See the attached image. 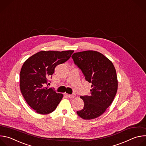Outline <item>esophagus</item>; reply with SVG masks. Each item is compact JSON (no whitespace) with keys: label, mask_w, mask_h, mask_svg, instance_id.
<instances>
[{"label":"esophagus","mask_w":146,"mask_h":146,"mask_svg":"<svg viewBox=\"0 0 146 146\" xmlns=\"http://www.w3.org/2000/svg\"><path fill=\"white\" fill-rule=\"evenodd\" d=\"M67 96L69 98H75L76 97V94H72V95H67Z\"/></svg>","instance_id":"34e87169"}]
</instances>
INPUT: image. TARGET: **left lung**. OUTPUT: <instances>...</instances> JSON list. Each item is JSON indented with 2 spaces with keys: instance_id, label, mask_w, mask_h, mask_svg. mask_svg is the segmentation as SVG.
Returning a JSON list of instances; mask_svg holds the SVG:
<instances>
[{
  "instance_id": "obj_1",
  "label": "left lung",
  "mask_w": 146,
  "mask_h": 146,
  "mask_svg": "<svg viewBox=\"0 0 146 146\" xmlns=\"http://www.w3.org/2000/svg\"><path fill=\"white\" fill-rule=\"evenodd\" d=\"M72 57L86 80L92 84L91 95L80 96L84 106L77 114L84 119L96 118L110 106L116 95L118 80L115 69L111 60L98 51L76 52Z\"/></svg>"
}]
</instances>
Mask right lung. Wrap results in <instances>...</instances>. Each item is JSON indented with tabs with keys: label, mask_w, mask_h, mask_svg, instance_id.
<instances>
[{
	"label": "right lung",
	"mask_w": 146,
	"mask_h": 146,
	"mask_svg": "<svg viewBox=\"0 0 146 146\" xmlns=\"http://www.w3.org/2000/svg\"><path fill=\"white\" fill-rule=\"evenodd\" d=\"M73 50L41 51L24 63L20 72V90L28 105L40 114L54 111L63 98L62 94L49 88L48 78L55 67L67 61Z\"/></svg>",
	"instance_id": "right-lung-1"
}]
</instances>
